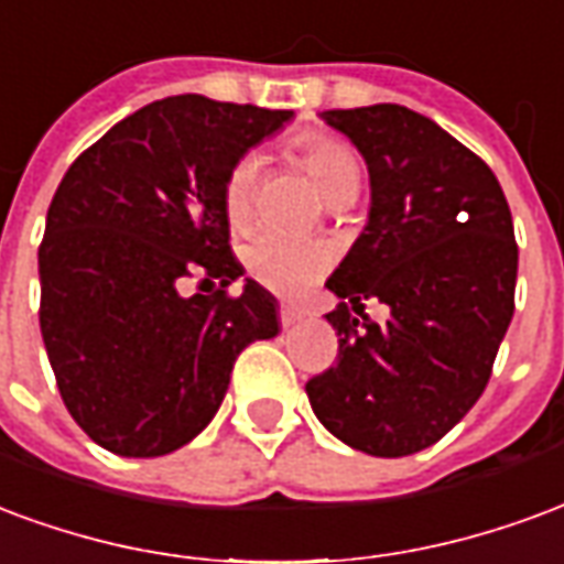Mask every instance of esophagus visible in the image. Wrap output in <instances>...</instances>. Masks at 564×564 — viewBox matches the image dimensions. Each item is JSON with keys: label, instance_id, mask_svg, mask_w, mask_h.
Masks as SVG:
<instances>
[{"label": "esophagus", "instance_id": "1", "mask_svg": "<svg viewBox=\"0 0 564 564\" xmlns=\"http://www.w3.org/2000/svg\"><path fill=\"white\" fill-rule=\"evenodd\" d=\"M279 322H282V327H294L297 322H303V310L291 306V303H282L279 306Z\"/></svg>", "mask_w": 564, "mask_h": 564}]
</instances>
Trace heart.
Returning <instances> with one entry per match:
<instances>
[{"label": "heart", "instance_id": "heart-1", "mask_svg": "<svg viewBox=\"0 0 564 564\" xmlns=\"http://www.w3.org/2000/svg\"><path fill=\"white\" fill-rule=\"evenodd\" d=\"M300 155L310 171L312 183L327 200H336L351 188H360V162L357 152L339 138L312 134L300 141ZM261 180V159L249 152L234 164L221 188V209L231 228H242L252 219L254 192ZM333 249L322 240H297L279 231H258L242 246V264L254 282H261L276 294L294 297L322 276L330 267Z\"/></svg>", "mask_w": 564, "mask_h": 564}]
</instances>
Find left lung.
Wrapping results in <instances>:
<instances>
[{
	"label": "left lung",
	"mask_w": 564,
	"mask_h": 564,
	"mask_svg": "<svg viewBox=\"0 0 564 564\" xmlns=\"http://www.w3.org/2000/svg\"><path fill=\"white\" fill-rule=\"evenodd\" d=\"M369 171V221L327 279L339 355L306 381L312 412L372 456L435 445L478 402L508 333L517 240L499 180L475 152L402 105L324 110ZM376 296L384 325L362 315ZM361 315L355 319L350 310Z\"/></svg>",
	"instance_id": "8db88e82"
}]
</instances>
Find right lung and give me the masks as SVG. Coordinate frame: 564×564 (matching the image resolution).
<instances>
[{
  "label": "right lung",
  "mask_w": 564,
  "mask_h": 564,
  "mask_svg": "<svg viewBox=\"0 0 564 564\" xmlns=\"http://www.w3.org/2000/svg\"><path fill=\"white\" fill-rule=\"evenodd\" d=\"M291 110L171 96L80 152L39 249L41 336L63 402L96 445L164 456L219 412L234 360L279 333L276 297L242 276L221 188ZM202 279V294L182 285Z\"/></svg>",
  "instance_id": "obj_1"
}]
</instances>
